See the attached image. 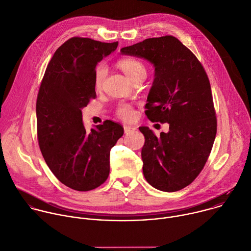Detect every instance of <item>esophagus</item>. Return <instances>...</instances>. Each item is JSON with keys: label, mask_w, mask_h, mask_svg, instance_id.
Masks as SVG:
<instances>
[{"label": "esophagus", "mask_w": 251, "mask_h": 251, "mask_svg": "<svg viewBox=\"0 0 251 251\" xmlns=\"http://www.w3.org/2000/svg\"><path fill=\"white\" fill-rule=\"evenodd\" d=\"M136 129V127L134 126H124V130H125V133H129V132H132Z\"/></svg>", "instance_id": "34e87169"}]
</instances>
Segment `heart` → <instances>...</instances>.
Instances as JSON below:
<instances>
[{
    "label": "heart",
    "mask_w": 251,
    "mask_h": 251,
    "mask_svg": "<svg viewBox=\"0 0 251 251\" xmlns=\"http://www.w3.org/2000/svg\"><path fill=\"white\" fill-rule=\"evenodd\" d=\"M119 67L131 81L135 78L146 76V68L138 60L131 58L123 59L119 62ZM106 74L107 70L104 65H99L96 68L94 74V85L96 88H100L102 86V83L106 77ZM117 115L124 121H131L135 118V112L133 108L126 103H122L119 105L117 109Z\"/></svg>",
    "instance_id": "1"
}]
</instances>
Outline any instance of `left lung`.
Wrapping results in <instances>:
<instances>
[{
	"mask_svg": "<svg viewBox=\"0 0 251 251\" xmlns=\"http://www.w3.org/2000/svg\"><path fill=\"white\" fill-rule=\"evenodd\" d=\"M121 53L153 65L145 114L152 122L169 124V131L159 137L149 127H139L145 137L144 177L162 191L182 189L202 171L217 132L208 76L194 54L174 36L148 38Z\"/></svg>",
	"mask_w": 251,
	"mask_h": 251,
	"instance_id": "8db88e82",
	"label": "left lung"
}]
</instances>
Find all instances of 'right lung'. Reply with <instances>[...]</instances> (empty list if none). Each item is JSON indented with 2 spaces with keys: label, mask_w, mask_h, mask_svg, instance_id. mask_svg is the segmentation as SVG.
I'll list each match as a JSON object with an SVG mask.
<instances>
[{
  "label": "right lung",
  "mask_w": 251,
  "mask_h": 251,
  "mask_svg": "<svg viewBox=\"0 0 251 251\" xmlns=\"http://www.w3.org/2000/svg\"><path fill=\"white\" fill-rule=\"evenodd\" d=\"M118 42L74 37L55 52L47 66L36 102L37 136L49 169L65 185L92 190L106 181L110 151L124 128L112 121L86 131L81 109L95 99V68Z\"/></svg>",
  "instance_id": "right-lung-1"
}]
</instances>
